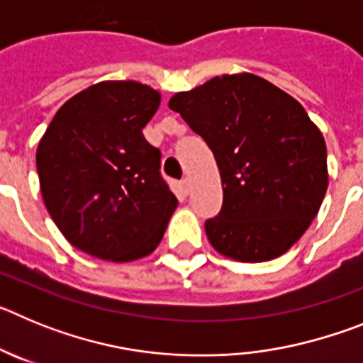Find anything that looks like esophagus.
Segmentation results:
<instances>
[{"instance_id":"esophagus-1","label":"esophagus","mask_w":363,"mask_h":363,"mask_svg":"<svg viewBox=\"0 0 363 363\" xmlns=\"http://www.w3.org/2000/svg\"><path fill=\"white\" fill-rule=\"evenodd\" d=\"M179 187H182V191H184V194H187L189 189H191V184H189V178L182 179V182H179Z\"/></svg>"}]
</instances>
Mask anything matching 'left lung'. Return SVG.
Segmentation results:
<instances>
[{
	"label": "left lung",
	"instance_id": "obj_1",
	"mask_svg": "<svg viewBox=\"0 0 363 363\" xmlns=\"http://www.w3.org/2000/svg\"><path fill=\"white\" fill-rule=\"evenodd\" d=\"M169 107L213 150L223 187L205 221L211 245L238 262L284 255L318 214L327 191V149L306 108L255 74L216 76Z\"/></svg>",
	"mask_w": 363,
	"mask_h": 363
}]
</instances>
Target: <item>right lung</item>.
Here are the masks:
<instances>
[{"mask_svg":"<svg viewBox=\"0 0 363 363\" xmlns=\"http://www.w3.org/2000/svg\"><path fill=\"white\" fill-rule=\"evenodd\" d=\"M160 92L138 82H101L70 98L38 145L45 207L76 249L112 262L158 247L178 200L162 152L142 129Z\"/></svg>","mask_w":363,"mask_h":363,"instance_id":"add662e5","label":"right lung"}]
</instances>
